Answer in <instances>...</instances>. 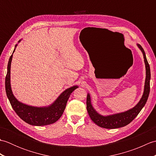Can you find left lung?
<instances>
[{
	"mask_svg": "<svg viewBox=\"0 0 156 156\" xmlns=\"http://www.w3.org/2000/svg\"><path fill=\"white\" fill-rule=\"evenodd\" d=\"M137 45L139 49L141 51L142 54H143L145 65V74H146V76H145L143 95H142L140 101H139L138 103L134 107L129 109V110L122 112H119V113L103 116L99 114L92 107L90 95L88 93L87 98V109L88 113L92 119V121L99 127L106 129H116L127 125L137 117V115L141 111V109L144 108L145 103H146L150 90V68L143 48L138 44Z\"/></svg>",
	"mask_w": 156,
	"mask_h": 156,
	"instance_id": "left-lung-1",
	"label": "left lung"
}]
</instances>
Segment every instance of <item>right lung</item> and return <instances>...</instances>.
Returning a JSON list of instances; mask_svg holds the SVG:
<instances>
[{
  "instance_id": "obj_1",
  "label": "right lung",
  "mask_w": 156,
  "mask_h": 156,
  "mask_svg": "<svg viewBox=\"0 0 156 156\" xmlns=\"http://www.w3.org/2000/svg\"><path fill=\"white\" fill-rule=\"evenodd\" d=\"M21 41L19 40V43ZM17 46L16 44L12 54ZM12 54L9 58L7 73L5 78V90L6 96L12 108L19 117L27 123L35 126H44L54 123L61 117L64 112L66 103L72 92L78 88V86H73L62 92L56 100L47 107H33L23 103L15 98L11 87V66Z\"/></svg>"
}]
</instances>
